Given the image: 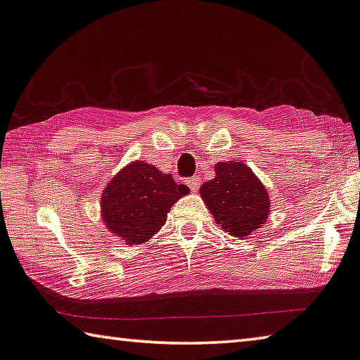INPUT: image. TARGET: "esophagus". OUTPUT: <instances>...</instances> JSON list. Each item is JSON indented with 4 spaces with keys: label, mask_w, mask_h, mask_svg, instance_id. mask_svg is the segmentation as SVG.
<instances>
[{
    "label": "esophagus",
    "mask_w": 360,
    "mask_h": 360,
    "mask_svg": "<svg viewBox=\"0 0 360 360\" xmlns=\"http://www.w3.org/2000/svg\"><path fill=\"white\" fill-rule=\"evenodd\" d=\"M187 186L191 187L192 192H197L198 187H200V179L197 178V176H195V178H188L187 179Z\"/></svg>",
    "instance_id": "1"
}]
</instances>
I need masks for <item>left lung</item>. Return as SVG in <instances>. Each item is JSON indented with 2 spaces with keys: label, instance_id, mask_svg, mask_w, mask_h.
<instances>
[{
  "label": "left lung",
  "instance_id": "1",
  "mask_svg": "<svg viewBox=\"0 0 360 360\" xmlns=\"http://www.w3.org/2000/svg\"><path fill=\"white\" fill-rule=\"evenodd\" d=\"M214 179L200 187V195L219 227L245 238L265 222L270 197L260 179L243 162L216 163Z\"/></svg>",
  "mask_w": 360,
  "mask_h": 360
}]
</instances>
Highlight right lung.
Masks as SVG:
<instances>
[{
    "instance_id": "add662e5",
    "label": "right lung",
    "mask_w": 360,
    "mask_h": 360,
    "mask_svg": "<svg viewBox=\"0 0 360 360\" xmlns=\"http://www.w3.org/2000/svg\"><path fill=\"white\" fill-rule=\"evenodd\" d=\"M187 193L188 187L176 184L172 174L149 163L131 162L103 191L101 217L125 245H141L165 225L168 211Z\"/></svg>"
}]
</instances>
